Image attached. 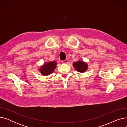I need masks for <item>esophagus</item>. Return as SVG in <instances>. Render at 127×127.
I'll use <instances>...</instances> for the list:
<instances>
[{
  "label": "esophagus",
  "mask_w": 127,
  "mask_h": 127,
  "mask_svg": "<svg viewBox=\"0 0 127 127\" xmlns=\"http://www.w3.org/2000/svg\"><path fill=\"white\" fill-rule=\"evenodd\" d=\"M68 62V60L67 59H66V60H64V61H62V63H63V64H66V63H67Z\"/></svg>",
  "instance_id": "34e87169"
}]
</instances>
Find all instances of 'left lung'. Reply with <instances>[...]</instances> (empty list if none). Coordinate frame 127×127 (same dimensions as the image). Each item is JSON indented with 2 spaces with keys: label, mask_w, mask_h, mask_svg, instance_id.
<instances>
[{
  "label": "left lung",
  "mask_w": 127,
  "mask_h": 127,
  "mask_svg": "<svg viewBox=\"0 0 127 127\" xmlns=\"http://www.w3.org/2000/svg\"><path fill=\"white\" fill-rule=\"evenodd\" d=\"M72 66L76 70L81 73L85 72L88 69V64L81 60L73 63Z\"/></svg>",
  "instance_id": "8db88e82"
}]
</instances>
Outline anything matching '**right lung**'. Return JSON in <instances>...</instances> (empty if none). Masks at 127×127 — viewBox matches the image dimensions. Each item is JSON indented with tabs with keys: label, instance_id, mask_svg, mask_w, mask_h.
I'll return each instance as SVG.
<instances>
[{
	"label": "right lung",
	"instance_id": "obj_1",
	"mask_svg": "<svg viewBox=\"0 0 127 127\" xmlns=\"http://www.w3.org/2000/svg\"><path fill=\"white\" fill-rule=\"evenodd\" d=\"M57 65V62L56 61L48 62L40 66L38 69L42 75L48 76L54 71Z\"/></svg>",
	"mask_w": 127,
	"mask_h": 127
}]
</instances>
